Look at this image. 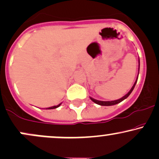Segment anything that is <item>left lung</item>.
Returning a JSON list of instances; mask_svg holds the SVG:
<instances>
[{
  "label": "left lung",
  "instance_id": "8db88e82",
  "mask_svg": "<svg viewBox=\"0 0 159 159\" xmlns=\"http://www.w3.org/2000/svg\"><path fill=\"white\" fill-rule=\"evenodd\" d=\"M139 63H140V61H139ZM139 69H140V65H139ZM138 74H139V72H138ZM138 78H137L136 81L134 82V85H133V87H132V89H131L130 91H129V92L128 93H127L126 95H125V96H124L123 97H122L121 98H120V99L114 100V101H111V102L98 101V100L94 99V98H91V97H90V99L92 100V101L93 102L96 103V104H98V105H102V106H111V105H116V104H118V103L121 102L122 101H123L124 99H125V98H126L128 97V96H129V95L131 94V93L132 92V90H134V87H135V84H136V83H137V81H138Z\"/></svg>",
  "mask_w": 159,
  "mask_h": 159
}]
</instances>
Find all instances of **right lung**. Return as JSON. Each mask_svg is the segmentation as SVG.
Masks as SVG:
<instances>
[{"label":"right lung","instance_id":"obj_1","mask_svg":"<svg viewBox=\"0 0 159 159\" xmlns=\"http://www.w3.org/2000/svg\"><path fill=\"white\" fill-rule=\"evenodd\" d=\"M60 105H61V104H60V105H56V106L50 107H48V108H46V109H54V108H57V107H59Z\"/></svg>","mask_w":159,"mask_h":159}]
</instances>
